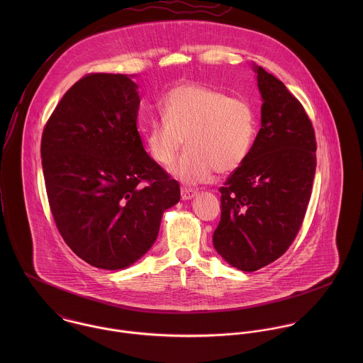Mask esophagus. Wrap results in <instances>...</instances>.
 <instances>
[{
	"mask_svg": "<svg viewBox=\"0 0 363 363\" xmlns=\"http://www.w3.org/2000/svg\"><path fill=\"white\" fill-rule=\"evenodd\" d=\"M197 196V191L194 189H189V187H182V200L187 201L191 200Z\"/></svg>",
	"mask_w": 363,
	"mask_h": 363,
	"instance_id": "34e87169",
	"label": "esophagus"
}]
</instances>
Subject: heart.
<instances>
[{
	"label": "heart",
	"mask_w": 363,
	"mask_h": 363,
	"mask_svg": "<svg viewBox=\"0 0 363 363\" xmlns=\"http://www.w3.org/2000/svg\"><path fill=\"white\" fill-rule=\"evenodd\" d=\"M162 116L145 131V145L159 164H172L184 145L189 150L173 167L184 183H204L216 170L230 173L250 155L257 133L255 107L204 85L173 88L163 99Z\"/></svg>",
	"instance_id": "b5f03b06"
}]
</instances>
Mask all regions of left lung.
Here are the masks:
<instances>
[{"label":"left lung","mask_w":363,"mask_h":363,"mask_svg":"<svg viewBox=\"0 0 363 363\" xmlns=\"http://www.w3.org/2000/svg\"><path fill=\"white\" fill-rule=\"evenodd\" d=\"M261 94V128L246 162L225 182L215 250L232 267L257 271L295 240L315 173V137L302 104L253 65Z\"/></svg>","instance_id":"obj_1"}]
</instances>
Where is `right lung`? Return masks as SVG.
<instances>
[{"label":"right lung","mask_w":363,"mask_h":363,"mask_svg":"<svg viewBox=\"0 0 363 363\" xmlns=\"http://www.w3.org/2000/svg\"><path fill=\"white\" fill-rule=\"evenodd\" d=\"M138 85L89 74L54 108L42 135L48 199L60 235L88 264L121 269L155 243L180 186L148 155L137 130Z\"/></svg>","instance_id":"right-lung-1"}]
</instances>
